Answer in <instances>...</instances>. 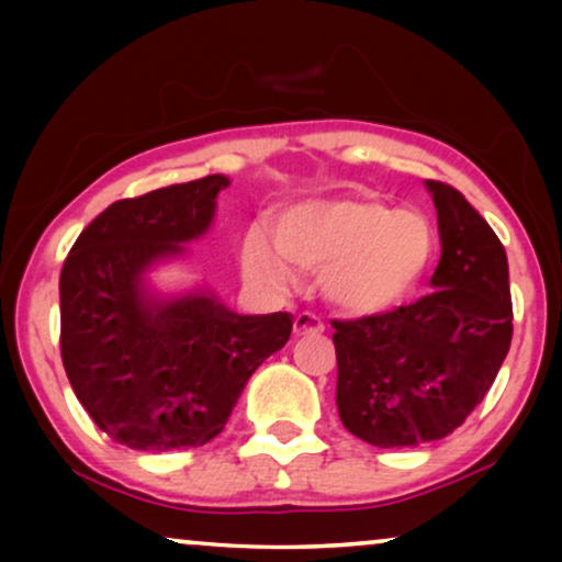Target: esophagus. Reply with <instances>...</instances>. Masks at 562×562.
<instances>
[{
	"instance_id": "1",
	"label": "esophagus",
	"mask_w": 562,
	"mask_h": 562,
	"mask_svg": "<svg viewBox=\"0 0 562 562\" xmlns=\"http://www.w3.org/2000/svg\"><path fill=\"white\" fill-rule=\"evenodd\" d=\"M322 329H325V325H322L319 317H314V314H310V312L296 314V319H294V333H296V335L322 333Z\"/></svg>"
}]
</instances>
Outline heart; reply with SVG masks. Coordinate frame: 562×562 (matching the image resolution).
<instances>
[{"instance_id":"heart-1","label":"heart","mask_w":562,"mask_h":562,"mask_svg":"<svg viewBox=\"0 0 562 562\" xmlns=\"http://www.w3.org/2000/svg\"><path fill=\"white\" fill-rule=\"evenodd\" d=\"M273 243L250 235L240 263L258 286L283 291L291 266L322 271V294L335 310L373 317L402 306L425 279L435 256V229L419 212L371 196L310 199L283 214Z\"/></svg>"}]
</instances>
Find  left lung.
I'll return each instance as SVG.
<instances>
[{"mask_svg":"<svg viewBox=\"0 0 562 562\" xmlns=\"http://www.w3.org/2000/svg\"><path fill=\"white\" fill-rule=\"evenodd\" d=\"M442 256L432 294L373 317L333 322L337 412L375 448L448 437L483 402L512 345L506 250L458 189L425 181Z\"/></svg>","mask_w":562,"mask_h":562,"instance_id":"8db88e82","label":"left lung"}]
</instances>
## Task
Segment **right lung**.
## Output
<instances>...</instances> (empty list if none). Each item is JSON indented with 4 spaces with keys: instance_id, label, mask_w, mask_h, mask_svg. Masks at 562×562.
<instances>
[{
    "instance_id": "add662e5",
    "label": "right lung",
    "mask_w": 562,
    "mask_h": 562,
    "mask_svg": "<svg viewBox=\"0 0 562 562\" xmlns=\"http://www.w3.org/2000/svg\"><path fill=\"white\" fill-rule=\"evenodd\" d=\"M222 173L106 206L60 271V358L94 425L133 450L199 448L225 429L245 383L286 345L289 312L237 314L214 291L166 294L156 268L212 227Z\"/></svg>"
}]
</instances>
